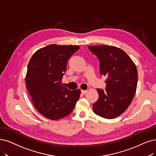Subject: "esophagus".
<instances>
[{
  "label": "esophagus",
  "mask_w": 156,
  "mask_h": 156,
  "mask_svg": "<svg viewBox=\"0 0 156 156\" xmlns=\"http://www.w3.org/2000/svg\"><path fill=\"white\" fill-rule=\"evenodd\" d=\"M88 91L87 90H81V93H83V94H85V93Z\"/></svg>",
  "instance_id": "34e87169"
}]
</instances>
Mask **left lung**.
Here are the masks:
<instances>
[{"label":"left lung","mask_w":156,"mask_h":156,"mask_svg":"<svg viewBox=\"0 0 156 156\" xmlns=\"http://www.w3.org/2000/svg\"><path fill=\"white\" fill-rule=\"evenodd\" d=\"M100 61V73L106 76L105 90L97 89L98 98L93 104L94 113L107 119L122 115L133 101L138 83V71L123 50L113 46H88Z\"/></svg>","instance_id":"obj_1"}]
</instances>
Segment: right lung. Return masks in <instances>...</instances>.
Listing matches in <instances>:
<instances>
[{"mask_svg": "<svg viewBox=\"0 0 156 156\" xmlns=\"http://www.w3.org/2000/svg\"><path fill=\"white\" fill-rule=\"evenodd\" d=\"M79 48L49 45L38 50L29 61L27 88L35 108L48 119L56 120L68 116L79 98V89L72 91L61 83L68 59Z\"/></svg>", "mask_w": 156, "mask_h": 156, "instance_id": "right-lung-1", "label": "right lung"}]
</instances>
